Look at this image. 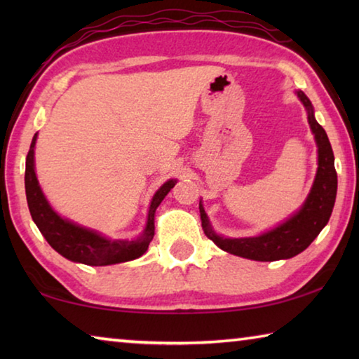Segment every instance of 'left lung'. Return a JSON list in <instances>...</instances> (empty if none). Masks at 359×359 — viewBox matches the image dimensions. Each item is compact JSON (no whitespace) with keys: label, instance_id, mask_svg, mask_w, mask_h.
I'll return each mask as SVG.
<instances>
[{"label":"left lung","instance_id":"left-lung-1","mask_svg":"<svg viewBox=\"0 0 359 359\" xmlns=\"http://www.w3.org/2000/svg\"><path fill=\"white\" fill-rule=\"evenodd\" d=\"M297 96L307 109L309 125H311L315 141L318 145L317 177H315L311 194H309L307 201L304 203L302 209L290 220L282 223L280 226L266 234H261L258 238L226 239L220 238L212 231L208 215H205L203 205H199L204 234L222 250L236 255V257L255 261L293 258L297 253L306 250L320 234V231L326 226V223L330 222L337 193V172L334 168V154L326 131L321 128V125H318V121L313 117L312 102L302 92H297Z\"/></svg>","mask_w":359,"mask_h":359}]
</instances>
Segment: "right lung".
<instances>
[{
	"instance_id": "1",
	"label": "right lung",
	"mask_w": 359,
	"mask_h": 359,
	"mask_svg": "<svg viewBox=\"0 0 359 359\" xmlns=\"http://www.w3.org/2000/svg\"><path fill=\"white\" fill-rule=\"evenodd\" d=\"M34 144L36 135L29 145L27 155L25 168V191L28 209L32 214L33 222L39 228L41 234L50 244L53 250H57L65 258L76 263L88 266H107L115 263H125V261L136 259L147 252L150 241L155 234V210L161 204L166 194L175 185L174 180H168L160 190L155 193L151 199L147 226L142 236L136 241H109L102 238L95 231L79 226L60 217L48 205L47 199L41 191L34 172Z\"/></svg>"
}]
</instances>
